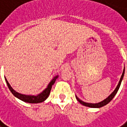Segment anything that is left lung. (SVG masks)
I'll list each match as a JSON object with an SVG mask.
<instances>
[{
  "label": "left lung",
  "mask_w": 127,
  "mask_h": 127,
  "mask_svg": "<svg viewBox=\"0 0 127 127\" xmlns=\"http://www.w3.org/2000/svg\"><path fill=\"white\" fill-rule=\"evenodd\" d=\"M124 74H125V68L124 70H123V72L122 74V76H121V79L120 80H119V82L118 85H117V88H115V90L113 92V93L109 95V97H107L105 99H104L103 101H101V102L98 103H86V102H84V101H82V100H80V99H78L77 97V96H76V99H77V100L79 101L81 104H82L83 105H84V106H86V107H92V108H99V107H101L104 106V105H107V103H109L112 100L113 98L114 97L115 95H116V94L117 93V92H118L119 89V87H120L121 86V82H122V80L123 78V76H124Z\"/></svg>",
  "instance_id": "obj_1"
}]
</instances>
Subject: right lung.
Wrapping results in <instances>:
<instances>
[{
    "label": "right lung",
    "instance_id": "1",
    "mask_svg": "<svg viewBox=\"0 0 127 127\" xmlns=\"http://www.w3.org/2000/svg\"><path fill=\"white\" fill-rule=\"evenodd\" d=\"M57 78L58 76H55L52 79L51 81L50 82V83L48 85L47 88L45 90L43 91V92L38 94L37 95H23L21 94H19L17 92H16L14 90H13V88L11 87V86L8 83V82L7 81V80L6 78H5V80H6V84L8 85L9 90H10V92L12 93V94L14 96H16L18 99H21V100H22L23 101H25V102L30 103H37L43 102L47 98L50 94V92H51V90L52 86L55 82L56 79Z\"/></svg>",
    "mask_w": 127,
    "mask_h": 127
}]
</instances>
